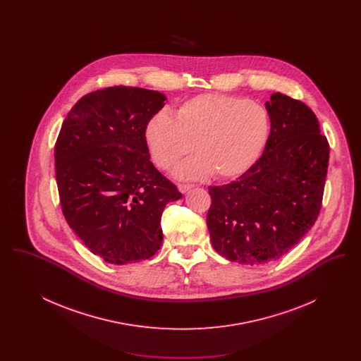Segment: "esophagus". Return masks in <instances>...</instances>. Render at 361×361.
<instances>
[{"mask_svg":"<svg viewBox=\"0 0 361 361\" xmlns=\"http://www.w3.org/2000/svg\"><path fill=\"white\" fill-rule=\"evenodd\" d=\"M193 187H195L193 184H178V189H180V192H183V193H185L187 190L193 188Z\"/></svg>","mask_w":361,"mask_h":361,"instance_id":"34e87169","label":"esophagus"}]
</instances>
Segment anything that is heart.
<instances>
[{
	"mask_svg": "<svg viewBox=\"0 0 361 361\" xmlns=\"http://www.w3.org/2000/svg\"><path fill=\"white\" fill-rule=\"evenodd\" d=\"M269 118L262 105L235 96L204 93L181 104L173 119L158 114L146 127V142L155 165L169 171L195 153L178 174L234 178L253 166L265 147Z\"/></svg>",
	"mask_w": 361,
	"mask_h": 361,
	"instance_id": "heart-1",
	"label": "heart"
}]
</instances>
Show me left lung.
I'll use <instances>...</instances> for the list:
<instances>
[{
    "mask_svg": "<svg viewBox=\"0 0 361 361\" xmlns=\"http://www.w3.org/2000/svg\"><path fill=\"white\" fill-rule=\"evenodd\" d=\"M264 153L235 181L209 187L207 227L214 249L240 264L286 255L314 226L325 190L329 142L300 100L274 93Z\"/></svg>",
    "mask_w": 361,
    "mask_h": 361,
    "instance_id": "8db88e82",
    "label": "left lung"
}]
</instances>
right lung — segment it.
<instances>
[{
	"mask_svg": "<svg viewBox=\"0 0 361 361\" xmlns=\"http://www.w3.org/2000/svg\"><path fill=\"white\" fill-rule=\"evenodd\" d=\"M166 97L112 86L80 99L55 143V177L66 222L105 262L153 257L161 216L183 195L150 161L146 127Z\"/></svg>",
	"mask_w": 361,
	"mask_h": 361,
	"instance_id": "right-lung-1",
	"label": "right lung"
}]
</instances>
